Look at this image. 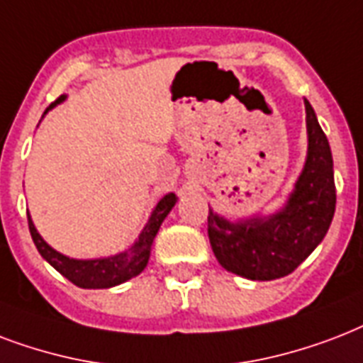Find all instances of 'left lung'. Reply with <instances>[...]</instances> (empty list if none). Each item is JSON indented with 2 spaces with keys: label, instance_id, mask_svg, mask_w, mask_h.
<instances>
[{
  "label": "left lung",
  "instance_id": "8db88e82",
  "mask_svg": "<svg viewBox=\"0 0 363 363\" xmlns=\"http://www.w3.org/2000/svg\"><path fill=\"white\" fill-rule=\"evenodd\" d=\"M307 113V159L280 210L233 221L210 208L208 238L220 265L248 280H277L294 272L324 240L335 213L330 142L313 106Z\"/></svg>",
  "mask_w": 363,
  "mask_h": 363
}]
</instances>
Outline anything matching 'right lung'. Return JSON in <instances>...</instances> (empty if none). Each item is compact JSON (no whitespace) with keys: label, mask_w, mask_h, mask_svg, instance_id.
Returning a JSON list of instances; mask_svg holds the SVG:
<instances>
[{"label":"right lung","mask_w":363,"mask_h":363,"mask_svg":"<svg viewBox=\"0 0 363 363\" xmlns=\"http://www.w3.org/2000/svg\"><path fill=\"white\" fill-rule=\"evenodd\" d=\"M66 98V94H62L56 102H52L49 108L45 109V113H49L50 109L56 108ZM176 202H178L176 193H167L161 201L157 202L155 208L151 210L150 220H147L145 227L142 229V233L138 235L134 244H130L128 248L119 252V254L108 255V257H94V259H75V257H69V255L56 252L39 235L30 213H28V225H30V235H32L33 244H35V248L41 254V257L50 267H55L62 277H66L69 282H74L75 286L85 289L113 288V286H119V284L138 277L147 267L153 240H155L162 221L170 213Z\"/></svg>","instance_id":"1"}]
</instances>
